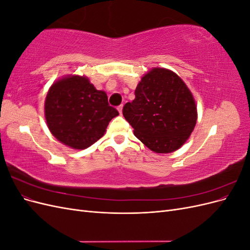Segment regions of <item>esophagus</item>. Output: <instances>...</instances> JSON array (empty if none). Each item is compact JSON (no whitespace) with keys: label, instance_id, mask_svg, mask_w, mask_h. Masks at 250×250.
Segmentation results:
<instances>
[{"label":"esophagus","instance_id":"1","mask_svg":"<svg viewBox=\"0 0 250 250\" xmlns=\"http://www.w3.org/2000/svg\"><path fill=\"white\" fill-rule=\"evenodd\" d=\"M122 109H123V104H121L120 106H118V110L120 112V115H122Z\"/></svg>","mask_w":250,"mask_h":250}]
</instances>
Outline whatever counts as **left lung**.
Here are the masks:
<instances>
[{
    "instance_id": "8db88e82",
    "label": "left lung",
    "mask_w": 250,
    "mask_h": 250,
    "mask_svg": "<svg viewBox=\"0 0 250 250\" xmlns=\"http://www.w3.org/2000/svg\"><path fill=\"white\" fill-rule=\"evenodd\" d=\"M123 116L134 135L156 153H171L190 138L197 121V106L191 90L177 74L153 67L145 74Z\"/></svg>"
}]
</instances>
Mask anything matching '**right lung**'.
<instances>
[{
  "label": "right lung",
  "mask_w": 250,
  "mask_h": 250,
  "mask_svg": "<svg viewBox=\"0 0 250 250\" xmlns=\"http://www.w3.org/2000/svg\"><path fill=\"white\" fill-rule=\"evenodd\" d=\"M107 95L85 76L70 75L51 85L44 101V117L51 133L73 149H85L101 139L112 118Z\"/></svg>",
  "instance_id": "obj_1"
}]
</instances>
